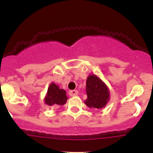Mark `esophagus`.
I'll use <instances>...</instances> for the list:
<instances>
[{
  "instance_id": "34e87169",
  "label": "esophagus",
  "mask_w": 153,
  "mask_h": 153,
  "mask_svg": "<svg viewBox=\"0 0 153 153\" xmlns=\"http://www.w3.org/2000/svg\"><path fill=\"white\" fill-rule=\"evenodd\" d=\"M69 95L70 96V97H75V96H77L78 95V91L77 90H70V92H69Z\"/></svg>"
}]
</instances>
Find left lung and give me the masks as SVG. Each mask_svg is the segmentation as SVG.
<instances>
[{"label": "left lung", "instance_id": "8db88e82", "mask_svg": "<svg viewBox=\"0 0 153 153\" xmlns=\"http://www.w3.org/2000/svg\"><path fill=\"white\" fill-rule=\"evenodd\" d=\"M86 91L87 99L85 104L90 108L102 109L109 100V91L107 86L96 75H89L86 79Z\"/></svg>", "mask_w": 153, "mask_h": 153}]
</instances>
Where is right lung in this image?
<instances>
[{"instance_id": "1", "label": "right lung", "mask_w": 153, "mask_h": 153, "mask_svg": "<svg viewBox=\"0 0 153 153\" xmlns=\"http://www.w3.org/2000/svg\"><path fill=\"white\" fill-rule=\"evenodd\" d=\"M67 99L66 91L52 83L48 87L44 102L48 106H63L67 102Z\"/></svg>"}]
</instances>
